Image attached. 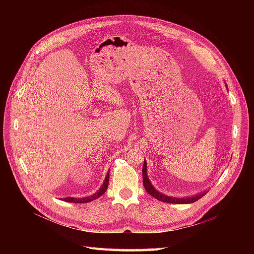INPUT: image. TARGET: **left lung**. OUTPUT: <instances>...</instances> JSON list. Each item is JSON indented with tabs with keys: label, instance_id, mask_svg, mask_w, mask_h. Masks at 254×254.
<instances>
[{
	"label": "left lung",
	"instance_id": "left-lung-1",
	"mask_svg": "<svg viewBox=\"0 0 254 254\" xmlns=\"http://www.w3.org/2000/svg\"><path fill=\"white\" fill-rule=\"evenodd\" d=\"M142 181H143V187L144 189H146V191L154 198H156L157 200L159 201H162V202H166V203H172V204H190V203H194L196 201H198L199 199H201L204 195H205V192L204 193H201L199 195H196V196H193V197H188V198H175V197H169V196H166L164 194H161L159 193L154 187L153 185L151 184V182L148 179V176H147V163L144 162L143 163V166H142Z\"/></svg>",
	"mask_w": 254,
	"mask_h": 254
}]
</instances>
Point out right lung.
<instances>
[{"instance_id": "right-lung-1", "label": "right lung", "mask_w": 254, "mask_h": 254, "mask_svg": "<svg viewBox=\"0 0 254 254\" xmlns=\"http://www.w3.org/2000/svg\"><path fill=\"white\" fill-rule=\"evenodd\" d=\"M108 182H110V171H108L106 177H105V180H104V183L103 185L101 186V188L99 189L98 192H96L94 195L92 196H89V197H85V198H72V197H67V198H63L62 200L63 201H66V202H70V203H87V202H91L95 199H97L98 197H100L102 194L105 193L107 187H108Z\"/></svg>"}]
</instances>
